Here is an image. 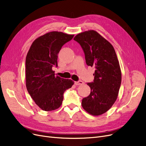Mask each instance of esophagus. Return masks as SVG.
I'll use <instances>...</instances> for the list:
<instances>
[{
	"mask_svg": "<svg viewBox=\"0 0 146 146\" xmlns=\"http://www.w3.org/2000/svg\"><path fill=\"white\" fill-rule=\"evenodd\" d=\"M74 84L76 85H82L83 84H84V82L82 80H79L78 82H74Z\"/></svg>",
	"mask_w": 146,
	"mask_h": 146,
	"instance_id": "obj_1",
	"label": "esophagus"
}]
</instances>
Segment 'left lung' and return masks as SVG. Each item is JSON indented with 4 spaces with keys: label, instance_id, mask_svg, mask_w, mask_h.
I'll list each match as a JSON object with an SVG mask.
<instances>
[{
    "label": "left lung",
    "instance_id": "obj_1",
    "mask_svg": "<svg viewBox=\"0 0 146 146\" xmlns=\"http://www.w3.org/2000/svg\"><path fill=\"white\" fill-rule=\"evenodd\" d=\"M81 46L86 64L95 67L94 82L88 83L90 95L82 99L83 108L92 115L108 111L115 102L121 83V72L116 52L111 44L94 30L74 38Z\"/></svg>",
    "mask_w": 146,
    "mask_h": 146
}]
</instances>
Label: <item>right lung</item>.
<instances>
[{"label":"right lung","mask_w":146,"mask_h":146,"mask_svg":"<svg viewBox=\"0 0 146 146\" xmlns=\"http://www.w3.org/2000/svg\"><path fill=\"white\" fill-rule=\"evenodd\" d=\"M74 35L52 31L33 42L25 61L26 86L35 104L43 111L55 110L62 104L65 90L74 82L55 76L53 67H57L58 54L63 45Z\"/></svg>","instance_id":"right-lung-1"}]
</instances>
